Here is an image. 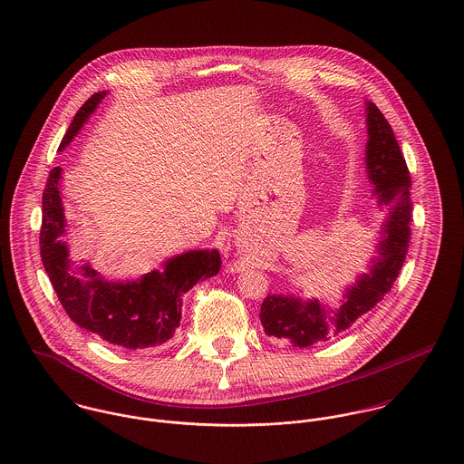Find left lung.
Listing matches in <instances>:
<instances>
[{"label":"left lung","mask_w":464,"mask_h":464,"mask_svg":"<svg viewBox=\"0 0 464 464\" xmlns=\"http://www.w3.org/2000/svg\"><path fill=\"white\" fill-rule=\"evenodd\" d=\"M366 127L368 180L373 184V197H377L379 207L388 210L377 257L372 259L368 271L361 273L353 285L346 287L335 309L324 305L318 298L266 296L259 313L266 334L285 339L298 348L329 341L373 309L393 287L405 261L412 221L411 175L392 125L372 102H366Z\"/></svg>","instance_id":"obj_1"}]
</instances>
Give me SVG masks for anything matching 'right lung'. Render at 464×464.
I'll return each mask as SVG.
<instances>
[{"label":"right lung","mask_w":464,"mask_h":464,"mask_svg":"<svg viewBox=\"0 0 464 464\" xmlns=\"http://www.w3.org/2000/svg\"><path fill=\"white\" fill-rule=\"evenodd\" d=\"M105 96V91L96 92L80 107L59 151L80 132ZM61 179L63 168H53L43 193L39 241L43 265L67 316L78 327L125 350H142L166 343L180 325L184 295L198 280L210 278L219 271V252H186L168 259L162 271L153 269L127 282H111L89 263L74 269L63 239L66 216L61 198Z\"/></svg>","instance_id":"obj_1"}]
</instances>
